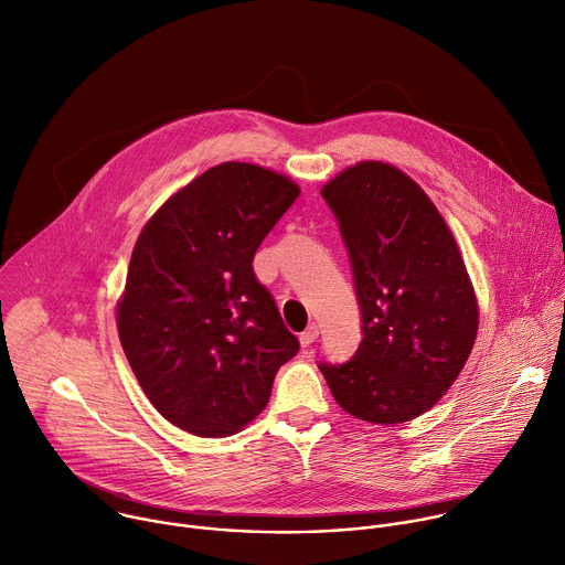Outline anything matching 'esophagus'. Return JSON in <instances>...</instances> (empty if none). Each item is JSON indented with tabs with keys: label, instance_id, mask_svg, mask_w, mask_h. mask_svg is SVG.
I'll return each instance as SVG.
<instances>
[{
	"label": "esophagus",
	"instance_id": "esophagus-1",
	"mask_svg": "<svg viewBox=\"0 0 565 565\" xmlns=\"http://www.w3.org/2000/svg\"><path fill=\"white\" fill-rule=\"evenodd\" d=\"M317 339H319V326H317V323H310V326L299 334V341H301L303 348L312 345Z\"/></svg>",
	"mask_w": 565,
	"mask_h": 565
}]
</instances>
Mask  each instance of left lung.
Masks as SVG:
<instances>
[{
  "label": "left lung",
  "mask_w": 565,
  "mask_h": 565,
  "mask_svg": "<svg viewBox=\"0 0 565 565\" xmlns=\"http://www.w3.org/2000/svg\"><path fill=\"white\" fill-rule=\"evenodd\" d=\"M321 195L350 253L363 339L348 363L319 370L354 418L409 423L473 350L480 312L465 259L436 204L394 164L356 162Z\"/></svg>",
  "instance_id": "8db88e82"
}]
</instances>
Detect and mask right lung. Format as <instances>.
I'll return each instance as SVG.
<instances>
[{"label":"right lung","mask_w":565,"mask_h":565,"mask_svg":"<svg viewBox=\"0 0 565 565\" xmlns=\"http://www.w3.org/2000/svg\"><path fill=\"white\" fill-rule=\"evenodd\" d=\"M299 198L270 169L222 162L173 193L134 246L116 323L125 356L175 427L231 436L266 407L299 352L253 257Z\"/></svg>","instance_id":"add662e5"}]
</instances>
